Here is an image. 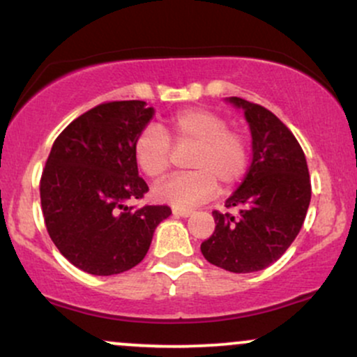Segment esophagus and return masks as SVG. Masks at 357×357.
<instances>
[{
    "label": "esophagus",
    "mask_w": 357,
    "mask_h": 357,
    "mask_svg": "<svg viewBox=\"0 0 357 357\" xmlns=\"http://www.w3.org/2000/svg\"><path fill=\"white\" fill-rule=\"evenodd\" d=\"M191 210H181V208H173V215L174 216H181V218H188L191 215Z\"/></svg>",
    "instance_id": "34e87169"
}]
</instances>
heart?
<instances>
[{"mask_svg":"<svg viewBox=\"0 0 357 357\" xmlns=\"http://www.w3.org/2000/svg\"><path fill=\"white\" fill-rule=\"evenodd\" d=\"M176 146L192 144L188 167L192 171L174 174L154 186V198L176 208H190L210 199L216 181L231 188L248 169V142L238 130L210 109H184L167 121L162 132L146 127L134 141V159L149 178H159L171 165V142Z\"/></svg>","mask_w":357,"mask_h":357,"instance_id":"heart-1","label":"heart"}]
</instances>
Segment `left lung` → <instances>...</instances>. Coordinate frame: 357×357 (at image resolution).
<instances>
[{"mask_svg": "<svg viewBox=\"0 0 357 357\" xmlns=\"http://www.w3.org/2000/svg\"><path fill=\"white\" fill-rule=\"evenodd\" d=\"M241 109L252 132V165L225 206L238 215L213 211L215 231L202 253L233 273L267 268L285 253L304 225L310 203V178L304 151L289 127L258 104L228 97Z\"/></svg>", "mask_w": 357, "mask_h": 357, "instance_id": "8db88e82", "label": "left lung"}]
</instances>
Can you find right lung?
<instances>
[{
	"label": "right lung",
	"mask_w": 357,
	"mask_h": 357,
	"mask_svg": "<svg viewBox=\"0 0 357 357\" xmlns=\"http://www.w3.org/2000/svg\"><path fill=\"white\" fill-rule=\"evenodd\" d=\"M154 109L142 100L100 104L53 142L40 181L48 235L60 253L92 275H116L146 257L169 206L134 208L149 191L139 178L134 141Z\"/></svg>",
	"instance_id": "obj_1"
}]
</instances>
